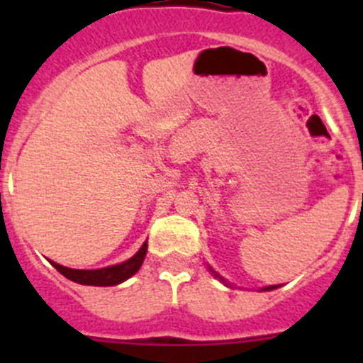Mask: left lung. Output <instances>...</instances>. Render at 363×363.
<instances>
[{"mask_svg":"<svg viewBox=\"0 0 363 363\" xmlns=\"http://www.w3.org/2000/svg\"><path fill=\"white\" fill-rule=\"evenodd\" d=\"M209 271H211V272H213L214 277H216V278H218V280H220V281H221V284H223V285H227V287H233V285H230V284H229V281H227V280H225V278H221V277H220V274H218V272H216V271H213V267H209ZM272 289H278V285H267V287H262V289H259V291H272Z\"/></svg>","mask_w":363,"mask_h":363,"instance_id":"obj_1","label":"left lung"}]
</instances>
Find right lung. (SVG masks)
Listing matches in <instances>:
<instances>
[{"label": "right lung", "mask_w": 363, "mask_h": 363, "mask_svg": "<svg viewBox=\"0 0 363 363\" xmlns=\"http://www.w3.org/2000/svg\"><path fill=\"white\" fill-rule=\"evenodd\" d=\"M147 255V242H143V245L140 247V251L133 256V258L125 259L121 264L111 265V267L104 269H70L65 265H60L56 262L50 259V264L56 267V271H60L65 278L76 281V284L82 285H94V287H111V285H118L121 281L129 280L130 277H134L140 267H142L143 259Z\"/></svg>", "instance_id": "1"}]
</instances>
